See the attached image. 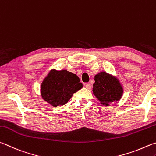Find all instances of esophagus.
<instances>
[{
    "label": "esophagus",
    "instance_id": "1",
    "mask_svg": "<svg viewBox=\"0 0 156 156\" xmlns=\"http://www.w3.org/2000/svg\"><path fill=\"white\" fill-rule=\"evenodd\" d=\"M85 87L86 88H87V89H91V86H90V84H89V83H85Z\"/></svg>",
    "mask_w": 156,
    "mask_h": 156
}]
</instances>
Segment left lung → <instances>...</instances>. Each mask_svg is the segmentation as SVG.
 Segmentation results:
<instances>
[{"instance_id": "obj_1", "label": "left lung", "mask_w": 156, "mask_h": 156, "mask_svg": "<svg viewBox=\"0 0 156 156\" xmlns=\"http://www.w3.org/2000/svg\"><path fill=\"white\" fill-rule=\"evenodd\" d=\"M93 84L94 94L103 105L119 101L122 94V88L119 80L105 72L95 75Z\"/></svg>"}]
</instances>
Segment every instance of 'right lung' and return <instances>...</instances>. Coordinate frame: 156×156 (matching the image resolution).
<instances>
[{
  "label": "right lung",
  "instance_id": "right-lung-1",
  "mask_svg": "<svg viewBox=\"0 0 156 156\" xmlns=\"http://www.w3.org/2000/svg\"><path fill=\"white\" fill-rule=\"evenodd\" d=\"M80 78L67 70H53L41 86L44 100L54 107L63 105L72 97L73 93L82 88Z\"/></svg>",
  "mask_w": 156,
  "mask_h": 156
}]
</instances>
